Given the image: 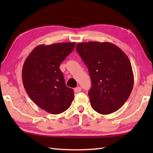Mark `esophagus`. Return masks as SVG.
<instances>
[{
  "mask_svg": "<svg viewBox=\"0 0 153 153\" xmlns=\"http://www.w3.org/2000/svg\"><path fill=\"white\" fill-rule=\"evenodd\" d=\"M74 90H75V92H79L82 90V88L79 87V86H77V87L76 88H75Z\"/></svg>",
  "mask_w": 153,
  "mask_h": 153,
  "instance_id": "34e87169",
  "label": "esophagus"
}]
</instances>
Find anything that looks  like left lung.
I'll return each mask as SVG.
<instances>
[{
    "mask_svg": "<svg viewBox=\"0 0 153 153\" xmlns=\"http://www.w3.org/2000/svg\"><path fill=\"white\" fill-rule=\"evenodd\" d=\"M76 51L88 69L92 87L88 92L92 107L108 115L122 107L134 86L130 61L112 43H77Z\"/></svg>",
    "mask_w": 153,
    "mask_h": 153,
    "instance_id": "1",
    "label": "left lung"
}]
</instances>
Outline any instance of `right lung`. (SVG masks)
Returning a JSON list of instances; mask_svg holds the SVG:
<instances>
[{
    "instance_id": "add662e5",
    "label": "right lung",
    "mask_w": 153,
    "mask_h": 153,
    "mask_svg": "<svg viewBox=\"0 0 153 153\" xmlns=\"http://www.w3.org/2000/svg\"><path fill=\"white\" fill-rule=\"evenodd\" d=\"M75 45L76 42L40 45L24 63L22 80L25 91L38 107L49 113L64 112L74 98V90L66 86L59 66Z\"/></svg>"
}]
</instances>
